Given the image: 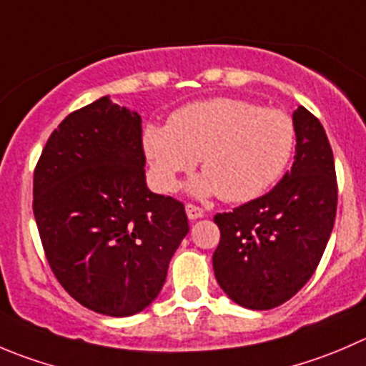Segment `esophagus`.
<instances>
[{
	"instance_id": "obj_1",
	"label": "esophagus",
	"mask_w": 366,
	"mask_h": 366,
	"mask_svg": "<svg viewBox=\"0 0 366 366\" xmlns=\"http://www.w3.org/2000/svg\"><path fill=\"white\" fill-rule=\"evenodd\" d=\"M186 212H187V218L189 219H198L205 214L204 209L198 207V205H193V204L186 205Z\"/></svg>"
}]
</instances>
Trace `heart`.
<instances>
[{
    "label": "heart",
    "mask_w": 366,
    "mask_h": 366,
    "mask_svg": "<svg viewBox=\"0 0 366 366\" xmlns=\"http://www.w3.org/2000/svg\"><path fill=\"white\" fill-rule=\"evenodd\" d=\"M295 137V123L281 109L214 98L182 107L168 127H147L143 147L161 191L175 189L180 173L193 172L200 159L204 175L191 191L241 204L277 182L293 155Z\"/></svg>",
    "instance_id": "heart-1"
}]
</instances>
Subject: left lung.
<instances>
[{
    "instance_id": "1",
    "label": "left lung",
    "mask_w": 366,
    "mask_h": 366,
    "mask_svg": "<svg viewBox=\"0 0 366 366\" xmlns=\"http://www.w3.org/2000/svg\"><path fill=\"white\" fill-rule=\"evenodd\" d=\"M295 162L269 193L219 212L212 268L223 292L248 310H272L311 279L332 232L338 205L335 157L322 123L293 112Z\"/></svg>"
}]
</instances>
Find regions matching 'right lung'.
Returning a JSON list of instances; mask_svg holds the SVG:
<instances>
[{
  "mask_svg": "<svg viewBox=\"0 0 366 366\" xmlns=\"http://www.w3.org/2000/svg\"><path fill=\"white\" fill-rule=\"evenodd\" d=\"M141 116L109 97L71 112L34 172V214L49 268L76 302L130 317L162 290L189 232L182 202L152 193Z\"/></svg>",
  "mask_w": 366,
  "mask_h": 366,
  "instance_id": "right-lung-1",
  "label": "right lung"
}]
</instances>
